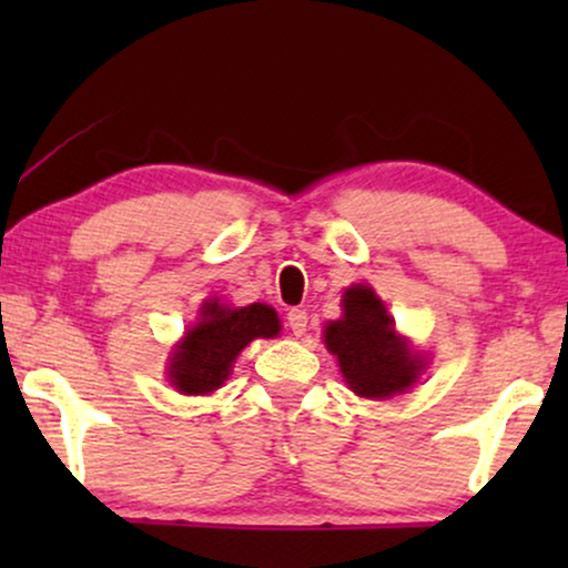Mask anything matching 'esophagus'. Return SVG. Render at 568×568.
Masks as SVG:
<instances>
[{
  "label": "esophagus",
  "mask_w": 568,
  "mask_h": 568,
  "mask_svg": "<svg viewBox=\"0 0 568 568\" xmlns=\"http://www.w3.org/2000/svg\"><path fill=\"white\" fill-rule=\"evenodd\" d=\"M286 323H290V331L294 333V336H305L307 331V313L305 310H290V315H286Z\"/></svg>",
  "instance_id": "34e87169"
}]
</instances>
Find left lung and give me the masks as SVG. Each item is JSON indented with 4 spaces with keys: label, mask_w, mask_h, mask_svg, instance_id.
<instances>
[{
    "label": "left lung",
    "mask_w": 568,
    "mask_h": 568,
    "mask_svg": "<svg viewBox=\"0 0 568 568\" xmlns=\"http://www.w3.org/2000/svg\"><path fill=\"white\" fill-rule=\"evenodd\" d=\"M344 315L323 331L328 352L338 359L341 375L359 398H393L406 393L426 367V359L395 333L383 300L367 284L344 292Z\"/></svg>",
    "instance_id": "8db88e82"
}]
</instances>
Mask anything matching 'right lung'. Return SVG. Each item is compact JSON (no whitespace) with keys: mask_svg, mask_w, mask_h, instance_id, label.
Masks as SVG:
<instances>
[{"mask_svg":"<svg viewBox=\"0 0 568 568\" xmlns=\"http://www.w3.org/2000/svg\"><path fill=\"white\" fill-rule=\"evenodd\" d=\"M282 331L274 307L253 302L247 307H227L209 300L196 325L185 331L170 354L168 377L178 393L206 395L224 385L232 362L253 338H274Z\"/></svg>","mask_w":568,"mask_h":568,"instance_id":"add662e5","label":"right lung"}]
</instances>
